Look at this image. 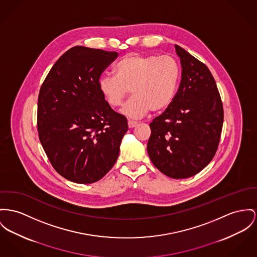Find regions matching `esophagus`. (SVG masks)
Returning a JSON list of instances; mask_svg holds the SVG:
<instances>
[{
	"instance_id": "1",
	"label": "esophagus",
	"mask_w": 257,
	"mask_h": 257,
	"mask_svg": "<svg viewBox=\"0 0 257 257\" xmlns=\"http://www.w3.org/2000/svg\"><path fill=\"white\" fill-rule=\"evenodd\" d=\"M127 124H128V127H130V128H134V127L137 126V124H138V122L136 121V120H130L127 121Z\"/></svg>"
}]
</instances>
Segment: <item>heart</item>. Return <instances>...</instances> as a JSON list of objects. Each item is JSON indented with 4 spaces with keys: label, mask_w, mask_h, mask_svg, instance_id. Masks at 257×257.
<instances>
[{
    "label": "heart",
    "mask_w": 257,
    "mask_h": 257,
    "mask_svg": "<svg viewBox=\"0 0 257 257\" xmlns=\"http://www.w3.org/2000/svg\"><path fill=\"white\" fill-rule=\"evenodd\" d=\"M181 71L171 56L130 54L116 65V74H105L98 80L103 99L118 107L132 88L134 95L121 108L130 118H140L151 110L162 112L171 106L178 90Z\"/></svg>",
    "instance_id": "b5f03b06"
}]
</instances>
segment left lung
Instances as JSON below:
<instances>
[{
    "instance_id": "left-lung-1",
    "label": "left lung",
    "mask_w": 257,
    "mask_h": 257,
    "mask_svg": "<svg viewBox=\"0 0 257 257\" xmlns=\"http://www.w3.org/2000/svg\"><path fill=\"white\" fill-rule=\"evenodd\" d=\"M182 67L176 96L150 123L147 151L167 176L188 178L205 169L216 153L223 105L216 83L203 62L175 45Z\"/></svg>"
}]
</instances>
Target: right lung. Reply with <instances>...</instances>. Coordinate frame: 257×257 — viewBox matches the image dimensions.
<instances>
[{"label": "right lung", "instance_id": "add662e5", "mask_svg": "<svg viewBox=\"0 0 257 257\" xmlns=\"http://www.w3.org/2000/svg\"><path fill=\"white\" fill-rule=\"evenodd\" d=\"M118 56L77 46L54 63L38 98L39 138L52 167L72 182L98 181L115 165L127 120L98 88L103 71Z\"/></svg>", "mask_w": 257, "mask_h": 257}]
</instances>
